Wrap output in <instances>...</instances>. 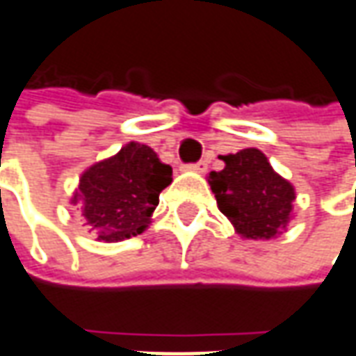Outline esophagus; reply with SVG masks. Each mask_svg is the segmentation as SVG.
Instances as JSON below:
<instances>
[{"mask_svg": "<svg viewBox=\"0 0 356 356\" xmlns=\"http://www.w3.org/2000/svg\"><path fill=\"white\" fill-rule=\"evenodd\" d=\"M207 166H209L207 161H200V163L188 164L186 168H188V170H192V172H205V170H207Z\"/></svg>", "mask_w": 356, "mask_h": 356, "instance_id": "esophagus-1", "label": "esophagus"}]
</instances>
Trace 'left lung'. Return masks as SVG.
Segmentation results:
<instances>
[{"label":"left lung","instance_id":"obj_1","mask_svg":"<svg viewBox=\"0 0 356 356\" xmlns=\"http://www.w3.org/2000/svg\"><path fill=\"white\" fill-rule=\"evenodd\" d=\"M225 168L207 182L220 213L244 238L269 240L283 234L293 217L295 188L271 168L259 149L222 156Z\"/></svg>","mask_w":356,"mask_h":356}]
</instances>
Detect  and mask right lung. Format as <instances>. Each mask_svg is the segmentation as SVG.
<instances>
[{
	"mask_svg": "<svg viewBox=\"0 0 356 356\" xmlns=\"http://www.w3.org/2000/svg\"><path fill=\"white\" fill-rule=\"evenodd\" d=\"M172 182V168L151 147L129 141L110 159L81 174L71 203L79 205L90 230L102 242L141 234L151 222L159 195Z\"/></svg>",
	"mask_w": 356,
	"mask_h": 356,
	"instance_id": "1",
	"label": "right lung"
}]
</instances>
